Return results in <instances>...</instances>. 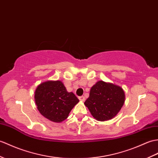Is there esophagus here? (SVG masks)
Masks as SVG:
<instances>
[{
	"label": "esophagus",
	"mask_w": 158,
	"mask_h": 158,
	"mask_svg": "<svg viewBox=\"0 0 158 158\" xmlns=\"http://www.w3.org/2000/svg\"><path fill=\"white\" fill-rule=\"evenodd\" d=\"M79 100L81 102H84L85 100V98H84V96H80V97H79Z\"/></svg>",
	"instance_id": "34e87169"
}]
</instances>
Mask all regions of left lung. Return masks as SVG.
<instances>
[{
	"instance_id": "left-lung-1",
	"label": "left lung",
	"mask_w": 158,
	"mask_h": 158,
	"mask_svg": "<svg viewBox=\"0 0 158 158\" xmlns=\"http://www.w3.org/2000/svg\"><path fill=\"white\" fill-rule=\"evenodd\" d=\"M125 101L121 87L112 83L99 81L91 87L85 106L91 114L99 121L110 120L117 115Z\"/></svg>"
}]
</instances>
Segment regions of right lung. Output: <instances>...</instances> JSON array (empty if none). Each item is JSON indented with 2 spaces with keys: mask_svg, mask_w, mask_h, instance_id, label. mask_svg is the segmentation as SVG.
<instances>
[{
  "mask_svg": "<svg viewBox=\"0 0 158 158\" xmlns=\"http://www.w3.org/2000/svg\"><path fill=\"white\" fill-rule=\"evenodd\" d=\"M34 99L38 111L54 123L67 119L73 107L79 102L73 92H68L61 81H47L40 83Z\"/></svg>",
  "mask_w": 158,
  "mask_h": 158,
  "instance_id": "right-lung-1",
  "label": "right lung"
}]
</instances>
